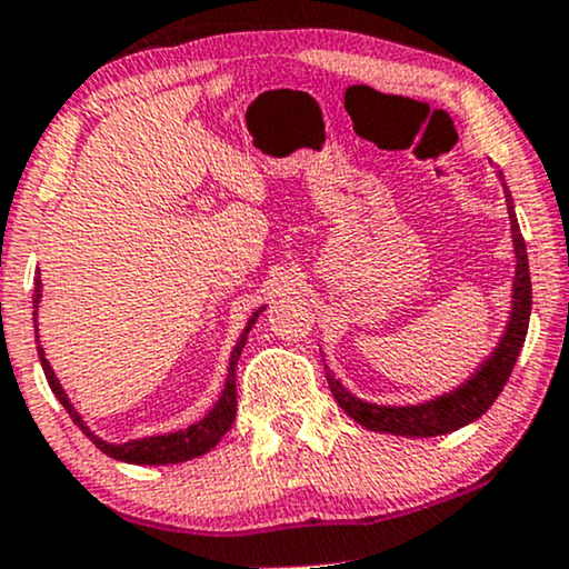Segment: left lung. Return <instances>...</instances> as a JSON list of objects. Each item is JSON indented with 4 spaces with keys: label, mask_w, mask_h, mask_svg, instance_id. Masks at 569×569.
Wrapping results in <instances>:
<instances>
[{
    "label": "left lung",
    "mask_w": 569,
    "mask_h": 569,
    "mask_svg": "<svg viewBox=\"0 0 569 569\" xmlns=\"http://www.w3.org/2000/svg\"><path fill=\"white\" fill-rule=\"evenodd\" d=\"M502 179V173H500ZM506 206L508 219H511L513 251H516V278H513V307L511 321L506 326V335L500 337L498 348L492 356L481 363L479 369L468 377L460 388L452 393H443L433 401L417 403V407H380V403H367L356 398L342 382L326 369L331 393L337 403L345 409V415L352 417L358 426L377 430V433L411 436V439H428V436L452 433V430L479 420L485 411L492 407L495 398L500 396L502 385L511 377L516 358H519L521 345H525L527 326H530V307H532V283H530V264H527V246L521 238L519 221L513 213L511 192L506 187Z\"/></svg>",
    "instance_id": "obj_1"
}]
</instances>
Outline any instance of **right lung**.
<instances>
[{
	"label": "right lung",
	"instance_id": "1",
	"mask_svg": "<svg viewBox=\"0 0 569 569\" xmlns=\"http://www.w3.org/2000/svg\"><path fill=\"white\" fill-rule=\"evenodd\" d=\"M34 286H37V293H34V307H37L39 297H42V293H39V289H42L39 278L34 280ZM262 310H264V307H262ZM262 310H257L251 318H248V326L243 329V335H240L238 345H234V350L230 356V369H227V382H224V390H221L217 407L208 411V415L202 417L200 422H194V426H189L187 430H176V433L149 436V439H136V441H128V443H109V441L98 439L93 430L84 426L82 417L77 415V409L71 407L67 390L61 388L56 371L50 369V363H48V358H44L42 348H39V361H42V369H44V377H48L50 390H53L58 401L63 403V409L69 411V417L74 420V426L80 428L82 433L88 436V439L93 441L103 455L114 457V460H122V462H136V466H171V462H184V460H192V457L206 455L208 449L217 447V443L221 441V436H224L227 430L232 428L234 411H238V393H234V367H238V358H240V352H243L248 331H251L253 321H257L259 312H262ZM34 316H37V312H34Z\"/></svg>",
	"mask_w": 569,
	"mask_h": 569
}]
</instances>
